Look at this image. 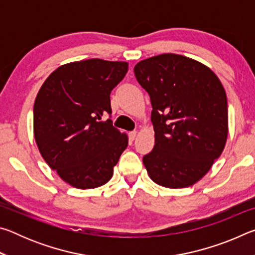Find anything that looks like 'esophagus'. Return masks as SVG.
I'll list each match as a JSON object with an SVG mask.
<instances>
[{"instance_id":"34e87169","label":"esophagus","mask_w":255,"mask_h":255,"mask_svg":"<svg viewBox=\"0 0 255 255\" xmlns=\"http://www.w3.org/2000/svg\"><path fill=\"white\" fill-rule=\"evenodd\" d=\"M128 136H129V139L130 140H133L136 138V136H137V131L136 130H133V131H130L128 133Z\"/></svg>"}]
</instances>
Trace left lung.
Wrapping results in <instances>:
<instances>
[{"mask_svg": "<svg viewBox=\"0 0 255 255\" xmlns=\"http://www.w3.org/2000/svg\"><path fill=\"white\" fill-rule=\"evenodd\" d=\"M138 83L149 94L155 145L143 163L165 188L199 181L221 156L228 133L226 92L209 67L176 54L136 64Z\"/></svg>", "mask_w": 255, "mask_h": 255, "instance_id": "obj_1", "label": "left lung"}]
</instances>
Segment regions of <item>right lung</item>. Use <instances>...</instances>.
<instances>
[{"label":"right lung","mask_w":255,"mask_h":255,"mask_svg":"<svg viewBox=\"0 0 255 255\" xmlns=\"http://www.w3.org/2000/svg\"><path fill=\"white\" fill-rule=\"evenodd\" d=\"M126 62L92 58L59 66L41 85L33 106L34 139L51 170L77 189L112 178L128 137L112 126L110 93Z\"/></svg>","instance_id":"add662e5"}]
</instances>
